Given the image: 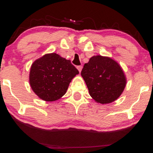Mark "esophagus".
Masks as SVG:
<instances>
[{
    "label": "esophagus",
    "mask_w": 153,
    "mask_h": 153,
    "mask_svg": "<svg viewBox=\"0 0 153 153\" xmlns=\"http://www.w3.org/2000/svg\"><path fill=\"white\" fill-rule=\"evenodd\" d=\"M82 65H79V66L77 67V69L78 70L79 73H80V72H81V71H82Z\"/></svg>",
    "instance_id": "34e87169"
}]
</instances>
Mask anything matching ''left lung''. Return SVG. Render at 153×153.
<instances>
[{
  "mask_svg": "<svg viewBox=\"0 0 153 153\" xmlns=\"http://www.w3.org/2000/svg\"><path fill=\"white\" fill-rule=\"evenodd\" d=\"M81 75L90 96L97 103H109L117 100L126 86L125 75L116 61L101 55L94 56L84 65Z\"/></svg>",
  "mask_w": 153,
  "mask_h": 153,
  "instance_id": "8db88e82",
  "label": "left lung"
}]
</instances>
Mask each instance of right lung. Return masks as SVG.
<instances>
[{"label":"right lung","mask_w":153,"mask_h":153,"mask_svg":"<svg viewBox=\"0 0 153 153\" xmlns=\"http://www.w3.org/2000/svg\"><path fill=\"white\" fill-rule=\"evenodd\" d=\"M79 72L71 62L56 53L45 54L31 65L29 83L41 99L54 101L65 94Z\"/></svg>","instance_id":"right-lung-1"}]
</instances>
